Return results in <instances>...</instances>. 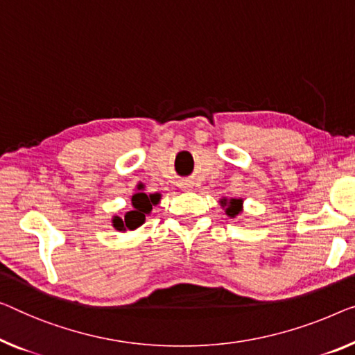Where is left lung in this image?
<instances>
[{"label":"left lung","instance_id":"1","mask_svg":"<svg viewBox=\"0 0 355 355\" xmlns=\"http://www.w3.org/2000/svg\"><path fill=\"white\" fill-rule=\"evenodd\" d=\"M241 204H242L241 199H232L230 202V207L226 209V214H228L230 216L237 215V214H239V210H241Z\"/></svg>","mask_w":355,"mask_h":355}]
</instances>
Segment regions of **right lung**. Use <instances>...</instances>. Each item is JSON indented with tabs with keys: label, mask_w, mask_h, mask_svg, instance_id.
<instances>
[{
	"label": "right lung",
	"mask_w": 355,
	"mask_h": 355,
	"mask_svg": "<svg viewBox=\"0 0 355 355\" xmlns=\"http://www.w3.org/2000/svg\"><path fill=\"white\" fill-rule=\"evenodd\" d=\"M161 194H145V193H137L132 196V205H134V210L127 211L124 218H119V216H114L113 218V226L118 231H125V230H137L140 225H144L145 216L151 214L153 205L159 202Z\"/></svg>",
	"instance_id": "1"
}]
</instances>
